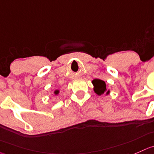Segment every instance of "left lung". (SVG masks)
<instances>
[{
  "instance_id": "obj_1",
  "label": "left lung",
  "mask_w": 154,
  "mask_h": 154,
  "mask_svg": "<svg viewBox=\"0 0 154 154\" xmlns=\"http://www.w3.org/2000/svg\"><path fill=\"white\" fill-rule=\"evenodd\" d=\"M92 84L94 85V91L95 93L98 95H101L106 91V83L104 81L98 79H95L92 81ZM109 93V91H107L106 94Z\"/></svg>"
}]
</instances>
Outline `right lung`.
Instances as JSON below:
<instances>
[{"instance_id":"1","label":"right lung","mask_w":154,"mask_h":154,"mask_svg":"<svg viewBox=\"0 0 154 154\" xmlns=\"http://www.w3.org/2000/svg\"><path fill=\"white\" fill-rule=\"evenodd\" d=\"M59 92H60L59 90H55V91H54V94L57 95L58 94H59Z\"/></svg>"}]
</instances>
